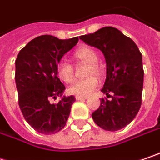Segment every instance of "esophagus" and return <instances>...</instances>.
I'll use <instances>...</instances> for the list:
<instances>
[{"mask_svg": "<svg viewBox=\"0 0 160 160\" xmlns=\"http://www.w3.org/2000/svg\"><path fill=\"white\" fill-rule=\"evenodd\" d=\"M75 99H77V100H82V99H87V97H80V96H76V97H75Z\"/></svg>", "mask_w": 160, "mask_h": 160, "instance_id": "1", "label": "esophagus"}]
</instances>
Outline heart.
<instances>
[{"label": "heart", "mask_w": 160, "mask_h": 160, "mask_svg": "<svg viewBox=\"0 0 160 160\" xmlns=\"http://www.w3.org/2000/svg\"><path fill=\"white\" fill-rule=\"evenodd\" d=\"M74 58L80 61L89 63V67L88 69L87 75L90 76L85 80H77L69 88L68 91L76 96L80 97H88L99 86V80L96 76L101 75V68L97 63L99 61V56L97 52L89 47H81L75 51L73 54ZM57 74L62 81L66 83H71L74 80L75 73L74 68L70 62L62 60L57 65Z\"/></svg>", "instance_id": "1"}]
</instances>
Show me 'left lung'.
I'll use <instances>...</instances> for the list:
<instances>
[{"instance_id": "8db88e82", "label": "left lung", "mask_w": 160, "mask_h": 160, "mask_svg": "<svg viewBox=\"0 0 160 160\" xmlns=\"http://www.w3.org/2000/svg\"><path fill=\"white\" fill-rule=\"evenodd\" d=\"M80 39L100 50L107 65V76L101 91L111 99H100L99 108L91 114L92 118L105 130L121 129L134 119L141 106L144 78L142 55L136 43L113 27L101 28L94 33L80 36Z\"/></svg>"}]
</instances>
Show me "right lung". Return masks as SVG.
Segmentation results:
<instances>
[{
  "label": "right lung",
  "instance_id": "add662e5",
  "mask_svg": "<svg viewBox=\"0 0 160 160\" xmlns=\"http://www.w3.org/2000/svg\"><path fill=\"white\" fill-rule=\"evenodd\" d=\"M78 42V37L59 40L42 35L32 40L17 56L15 82L19 106L25 120L40 133L54 134L66 125L75 97L64 96L57 104L50 100L61 96L65 89L57 77V65Z\"/></svg>",
  "mask_w": 160,
  "mask_h": 160
}]
</instances>
